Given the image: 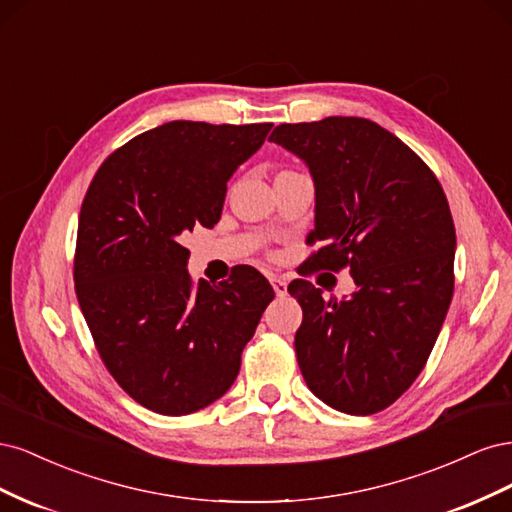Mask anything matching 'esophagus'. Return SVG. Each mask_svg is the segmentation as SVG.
Instances as JSON below:
<instances>
[{
	"label": "esophagus",
	"instance_id": "obj_1",
	"mask_svg": "<svg viewBox=\"0 0 512 512\" xmlns=\"http://www.w3.org/2000/svg\"><path fill=\"white\" fill-rule=\"evenodd\" d=\"M271 286H273L277 297H284V294H288V284L280 275H271Z\"/></svg>",
	"mask_w": 512,
	"mask_h": 512
}]
</instances>
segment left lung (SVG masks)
<instances>
[{
  "instance_id": "obj_1",
  "label": "left lung",
  "mask_w": 512,
  "mask_h": 512,
  "mask_svg": "<svg viewBox=\"0 0 512 512\" xmlns=\"http://www.w3.org/2000/svg\"><path fill=\"white\" fill-rule=\"evenodd\" d=\"M271 143L299 156L316 188L307 258L348 267L346 301L294 280L303 309L294 335L301 374L324 404L376 414L404 395L436 344L455 288V224L431 168L395 134L363 117L282 123Z\"/></svg>"
}]
</instances>
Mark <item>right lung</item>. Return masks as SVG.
Instances as JSON below:
<instances>
[{
  "label": "right lung",
  "instance_id": "right-lung-1",
  "mask_svg": "<svg viewBox=\"0 0 512 512\" xmlns=\"http://www.w3.org/2000/svg\"><path fill=\"white\" fill-rule=\"evenodd\" d=\"M273 123L168 121L108 156L89 183L74 288L100 359L138 404L192 414L235 382L275 292L254 267L218 286L188 273L179 235L213 228L226 183Z\"/></svg>",
  "mask_w": 512,
  "mask_h": 512
}]
</instances>
